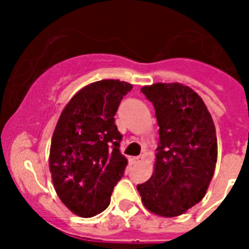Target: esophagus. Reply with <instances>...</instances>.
Wrapping results in <instances>:
<instances>
[{
  "label": "esophagus",
  "mask_w": 249,
  "mask_h": 249,
  "mask_svg": "<svg viewBox=\"0 0 249 249\" xmlns=\"http://www.w3.org/2000/svg\"><path fill=\"white\" fill-rule=\"evenodd\" d=\"M144 160L143 156H134V158H130V161L134 164H138V163H142Z\"/></svg>",
  "instance_id": "34e87169"
}]
</instances>
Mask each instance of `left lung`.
Returning a JSON list of instances; mask_svg holds the SVG:
<instances>
[{"mask_svg": "<svg viewBox=\"0 0 249 249\" xmlns=\"http://www.w3.org/2000/svg\"><path fill=\"white\" fill-rule=\"evenodd\" d=\"M141 91L155 108L159 146L151 178L137 190L150 212L179 216L204 197L212 181L217 163L214 123L189 86L158 83Z\"/></svg>", "mask_w": 249, "mask_h": 249, "instance_id": "8db88e82", "label": "left lung"}]
</instances>
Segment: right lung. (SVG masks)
<instances>
[{"mask_svg": "<svg viewBox=\"0 0 249 249\" xmlns=\"http://www.w3.org/2000/svg\"><path fill=\"white\" fill-rule=\"evenodd\" d=\"M132 89L125 81L101 80L77 91L60 113L49 166L58 196L77 216L103 212L124 176L128 160L120 152L115 115Z\"/></svg>", "mask_w": 249, "mask_h": 249, "instance_id": "right-lung-1", "label": "right lung"}]
</instances>
